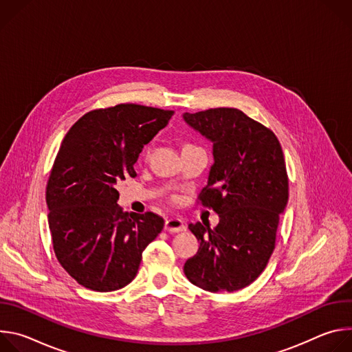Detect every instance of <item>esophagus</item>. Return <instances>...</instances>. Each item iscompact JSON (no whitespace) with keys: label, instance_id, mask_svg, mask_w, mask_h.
<instances>
[{"label":"esophagus","instance_id":"1","mask_svg":"<svg viewBox=\"0 0 352 352\" xmlns=\"http://www.w3.org/2000/svg\"><path fill=\"white\" fill-rule=\"evenodd\" d=\"M164 228H166V231H168V232H179V231H184L186 227H185V224H184L182 220L175 219V217H171V219H167V220H166Z\"/></svg>","mask_w":352,"mask_h":352}]
</instances>
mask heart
I'll use <instances>...</instances> for the list:
<instances>
[{
  "instance_id": "heart-1",
  "label": "heart",
  "mask_w": 352,
  "mask_h": 352,
  "mask_svg": "<svg viewBox=\"0 0 352 352\" xmlns=\"http://www.w3.org/2000/svg\"><path fill=\"white\" fill-rule=\"evenodd\" d=\"M188 146H189V144H188ZM150 152H152V146L148 144V146H146V147H144V156L147 157V156L150 155Z\"/></svg>"
}]
</instances>
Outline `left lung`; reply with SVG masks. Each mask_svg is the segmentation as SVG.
Instances as JSON below:
<instances>
[{
    "label": "left lung",
    "mask_w": 352,
    "mask_h": 352,
    "mask_svg": "<svg viewBox=\"0 0 352 352\" xmlns=\"http://www.w3.org/2000/svg\"><path fill=\"white\" fill-rule=\"evenodd\" d=\"M184 121L213 143L214 163L199 195L220 223L189 224L199 241L184 265L188 280L210 292L238 291L265 270L288 202V178L276 135L238 109L184 113Z\"/></svg>",
    "instance_id": "1"
}]
</instances>
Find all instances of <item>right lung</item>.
<instances>
[{
	"instance_id": "right-lung-1",
	"label": "right lung",
	"mask_w": 352,
	"mask_h": 352,
	"mask_svg": "<svg viewBox=\"0 0 352 352\" xmlns=\"http://www.w3.org/2000/svg\"><path fill=\"white\" fill-rule=\"evenodd\" d=\"M173 114L118 104L85 114L65 135L45 190L48 227L58 262L85 288L109 292L129 284L144 248L162 232L159 214L122 212L116 185L136 175L143 146Z\"/></svg>"
}]
</instances>
